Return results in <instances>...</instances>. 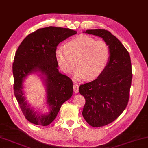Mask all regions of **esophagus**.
Returning <instances> with one entry per match:
<instances>
[{
	"label": "esophagus",
	"mask_w": 148,
	"mask_h": 148,
	"mask_svg": "<svg viewBox=\"0 0 148 148\" xmlns=\"http://www.w3.org/2000/svg\"><path fill=\"white\" fill-rule=\"evenodd\" d=\"M73 88H74V92L76 94L78 93V89H79V86L78 84H74L73 86Z\"/></svg>",
	"instance_id": "obj_1"
}]
</instances>
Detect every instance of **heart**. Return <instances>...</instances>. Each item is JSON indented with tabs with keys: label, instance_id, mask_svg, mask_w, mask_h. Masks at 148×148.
<instances>
[{
	"label": "heart",
	"instance_id": "heart-1",
	"mask_svg": "<svg viewBox=\"0 0 148 148\" xmlns=\"http://www.w3.org/2000/svg\"><path fill=\"white\" fill-rule=\"evenodd\" d=\"M57 63L64 72L70 74L76 66L74 78L78 80L87 76L92 79L98 76L105 69L110 57V48L103 40L87 35H82L70 40L67 48L60 46L55 52Z\"/></svg>",
	"mask_w": 148,
	"mask_h": 148
}]
</instances>
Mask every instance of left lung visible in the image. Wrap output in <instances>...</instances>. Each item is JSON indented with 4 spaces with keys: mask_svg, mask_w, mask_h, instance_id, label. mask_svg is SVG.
I'll return each mask as SVG.
<instances>
[{
    "mask_svg": "<svg viewBox=\"0 0 148 148\" xmlns=\"http://www.w3.org/2000/svg\"><path fill=\"white\" fill-rule=\"evenodd\" d=\"M83 32L100 37L110 48L109 60L103 71L96 80L79 87V92L86 100L84 118L91 126L101 127L114 122L127 106L132 78L130 56L122 42L108 30Z\"/></svg>",
    "mask_w": 148,
    "mask_h": 148,
    "instance_id": "8db88e82",
    "label": "left lung"
}]
</instances>
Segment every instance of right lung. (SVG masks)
I'll list each match as a JSON object with an SVG mask.
<instances>
[{
    "label": "right lung",
    "mask_w": 148,
    "mask_h": 148,
    "mask_svg": "<svg viewBox=\"0 0 148 148\" xmlns=\"http://www.w3.org/2000/svg\"><path fill=\"white\" fill-rule=\"evenodd\" d=\"M76 33L55 26L40 28L28 34L18 48L12 65L14 95L26 120L35 125H49L72 96V81L59 72L55 52L59 43ZM32 73L41 77L45 87L48 112L44 113L30 107L24 96L23 83Z\"/></svg>",
    "instance_id": "right-lung-1"
}]
</instances>
